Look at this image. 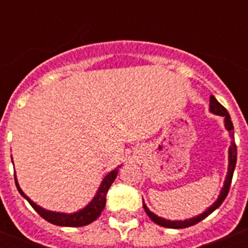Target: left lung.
<instances>
[{
  "label": "left lung",
  "mask_w": 248,
  "mask_h": 248,
  "mask_svg": "<svg viewBox=\"0 0 248 248\" xmlns=\"http://www.w3.org/2000/svg\"><path fill=\"white\" fill-rule=\"evenodd\" d=\"M210 113L215 114V115H220L223 117V124H225V128L230 133V137L232 138L231 145L229 148V168H227V175L225 177V181H223V185L220 190V194H218L217 199L212 202V205H210L205 211H202L201 214L196 215L194 217L186 218V220H166L164 217H160L156 214L151 212L149 210L148 206L145 205L143 200V207L145 210L146 215L151 218V221H154L155 223L160 225L163 227H168V229H185V227H190L192 225H196L198 222L202 221L203 218L207 217L210 214L215 211V210L220 207L221 203L223 202V200L226 199L227 194H229L230 185H231L232 176H233V171H235L236 166V160H237V148H236L235 140H233V125H232L231 117H230L229 111L223 108L222 105L217 102V99L214 97V95H210Z\"/></svg>",
  "instance_id": "left-lung-1"
}]
</instances>
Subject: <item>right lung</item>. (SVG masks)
<instances>
[{
  "instance_id": "right-lung-1",
  "label": "right lung",
  "mask_w": 248,
  "mask_h": 248,
  "mask_svg": "<svg viewBox=\"0 0 248 248\" xmlns=\"http://www.w3.org/2000/svg\"><path fill=\"white\" fill-rule=\"evenodd\" d=\"M13 163V160H12ZM122 165H119L118 168H115L114 170L109 171L108 174L103 177L102 183H100L99 187H98L97 192L94 195V198L89 201L87 205L83 207V209L78 210L76 212H59V211H50V210L43 209L42 206L37 205L36 202L31 200L25 192L22 191L21 186H19L18 181H17L16 172H15V181H16L17 190H18L19 194L31 203V206L38 212L41 216H42L45 220H47L48 222L57 225V226H64V227H82L85 225H89L93 221L97 220L100 216L102 211L105 207V202H107V192H108L109 187L113 184V181L115 180L117 177L118 171H119V168Z\"/></svg>"
}]
</instances>
